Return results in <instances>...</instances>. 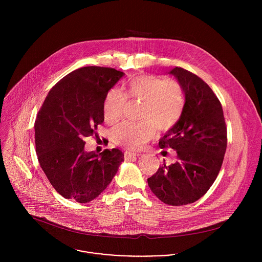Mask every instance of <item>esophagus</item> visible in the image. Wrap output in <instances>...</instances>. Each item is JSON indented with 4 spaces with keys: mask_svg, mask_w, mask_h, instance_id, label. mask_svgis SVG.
Here are the masks:
<instances>
[{
    "mask_svg": "<svg viewBox=\"0 0 262 262\" xmlns=\"http://www.w3.org/2000/svg\"><path fill=\"white\" fill-rule=\"evenodd\" d=\"M140 155H141L140 153L131 152V151H125V153H124V157H125V159H131V158H133V157L140 156Z\"/></svg>",
    "mask_w": 262,
    "mask_h": 262,
    "instance_id": "obj_1",
    "label": "esophagus"
}]
</instances>
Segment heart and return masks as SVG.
<instances>
[{"instance_id":"b5f03b06","label":"heart","mask_w":262,"mask_h":262,"mask_svg":"<svg viewBox=\"0 0 262 262\" xmlns=\"http://www.w3.org/2000/svg\"><path fill=\"white\" fill-rule=\"evenodd\" d=\"M128 96L143 101L139 122L126 121L113 131L116 143L130 149H140L157 134V128L167 131L173 128L182 118L186 105V96L182 84L172 78L155 75H140L128 83V95L119 89L108 92L104 101L105 120L115 124L126 111Z\"/></svg>"}]
</instances>
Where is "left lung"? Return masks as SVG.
Returning a JSON list of instances; mask_svg holds the SVG:
<instances>
[{"mask_svg":"<svg viewBox=\"0 0 262 262\" xmlns=\"http://www.w3.org/2000/svg\"><path fill=\"white\" fill-rule=\"evenodd\" d=\"M170 74L184 89L186 105L159 147L176 150L177 161L166 165L164 160L147 182L161 202L183 206L202 198L217 179L227 148V128L219 99L201 77L179 67Z\"/></svg>","mask_w":262,"mask_h":262,"instance_id":"1","label":"left lung"}]
</instances>
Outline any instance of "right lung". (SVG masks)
<instances>
[{
  "label": "right lung",
  "mask_w": 262,
  "mask_h": 262,
  "mask_svg": "<svg viewBox=\"0 0 262 262\" xmlns=\"http://www.w3.org/2000/svg\"><path fill=\"white\" fill-rule=\"evenodd\" d=\"M124 73L112 68L84 67L61 78L46 96L35 121L38 161L49 183L66 199H96L124 160L121 150L99 155L85 152L83 138L99 137L104 101Z\"/></svg>",
  "instance_id": "right-lung-1"
}]
</instances>
